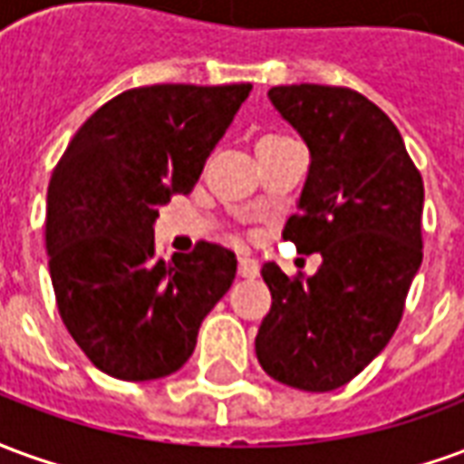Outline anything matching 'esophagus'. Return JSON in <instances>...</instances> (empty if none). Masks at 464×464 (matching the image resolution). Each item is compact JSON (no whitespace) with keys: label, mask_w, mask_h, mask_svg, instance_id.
I'll use <instances>...</instances> for the list:
<instances>
[{"label":"esophagus","mask_w":464,"mask_h":464,"mask_svg":"<svg viewBox=\"0 0 464 464\" xmlns=\"http://www.w3.org/2000/svg\"><path fill=\"white\" fill-rule=\"evenodd\" d=\"M238 276L241 278H256L258 276V261H253V258H238Z\"/></svg>","instance_id":"obj_1"}]
</instances>
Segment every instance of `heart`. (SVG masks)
I'll return each mask as SVG.
<instances>
[{"label": "heart", "mask_w": 464, "mask_h": 464, "mask_svg": "<svg viewBox=\"0 0 464 464\" xmlns=\"http://www.w3.org/2000/svg\"><path fill=\"white\" fill-rule=\"evenodd\" d=\"M278 141H285V139H281V136H266V139H261L258 146H266V143H278Z\"/></svg>", "instance_id": "b5f03b06"}]
</instances>
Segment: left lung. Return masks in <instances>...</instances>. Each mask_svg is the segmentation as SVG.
Returning <instances> with one entry per match:
<instances>
[{
  "mask_svg": "<svg viewBox=\"0 0 464 464\" xmlns=\"http://www.w3.org/2000/svg\"><path fill=\"white\" fill-rule=\"evenodd\" d=\"M268 99L311 153L283 238L323 263L305 278L263 263L273 303L256 355L283 385L328 392L368 368L398 328L422 263L425 188L395 123L358 92L293 84Z\"/></svg>",
  "mask_w": 464,
  "mask_h": 464,
  "instance_id": "1",
  "label": "left lung"
}]
</instances>
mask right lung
Wrapping results in <instances>:
<instances>
[{"mask_svg": "<svg viewBox=\"0 0 464 464\" xmlns=\"http://www.w3.org/2000/svg\"><path fill=\"white\" fill-rule=\"evenodd\" d=\"M251 84L129 89L86 119L46 191V256L56 305L86 358L146 382L191 358L203 318L236 278L228 248L156 256L153 223L188 193Z\"/></svg>", "mask_w": 464, "mask_h": 464, "instance_id": "right-lung-1", "label": "right lung"}]
</instances>
